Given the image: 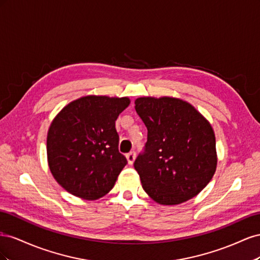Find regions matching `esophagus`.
Listing matches in <instances>:
<instances>
[{
  "instance_id": "esophagus-1",
  "label": "esophagus",
  "mask_w": 260,
  "mask_h": 260,
  "mask_svg": "<svg viewBox=\"0 0 260 260\" xmlns=\"http://www.w3.org/2000/svg\"><path fill=\"white\" fill-rule=\"evenodd\" d=\"M135 159H136V152L135 151H132L127 154V160H128L129 165H132L133 161H135Z\"/></svg>"
}]
</instances>
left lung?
Listing matches in <instances>:
<instances>
[{"label": "left lung", "instance_id": "left-lung-1", "mask_svg": "<svg viewBox=\"0 0 260 260\" xmlns=\"http://www.w3.org/2000/svg\"><path fill=\"white\" fill-rule=\"evenodd\" d=\"M136 111L147 128L144 151L135 168L144 191L160 205H177L198 195L217 167L210 123L187 102L139 98Z\"/></svg>", "mask_w": 260, "mask_h": 260}]
</instances>
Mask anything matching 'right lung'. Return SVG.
Here are the masks:
<instances>
[{
	"mask_svg": "<svg viewBox=\"0 0 260 260\" xmlns=\"http://www.w3.org/2000/svg\"><path fill=\"white\" fill-rule=\"evenodd\" d=\"M129 104L128 98L83 96L54 118L46 139L48 161L67 192L93 201L114 187L128 162L118 149L115 121Z\"/></svg>",
	"mask_w": 260,
	"mask_h": 260,
	"instance_id": "obj_1",
	"label": "right lung"
}]
</instances>
